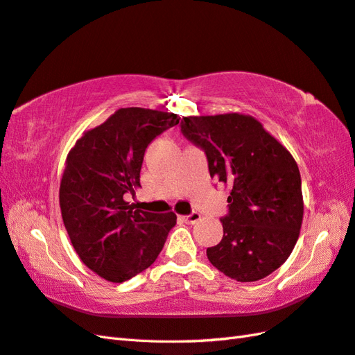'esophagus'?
Here are the masks:
<instances>
[{"label": "esophagus", "mask_w": 355, "mask_h": 355, "mask_svg": "<svg viewBox=\"0 0 355 355\" xmlns=\"http://www.w3.org/2000/svg\"><path fill=\"white\" fill-rule=\"evenodd\" d=\"M181 219H183L186 224H195V222H198L201 219V215L198 211H192L191 215H187V216H181Z\"/></svg>", "instance_id": "34e87169"}]
</instances>
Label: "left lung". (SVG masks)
Returning a JSON list of instances; mask_svg holds the SVG:
<instances>
[{
    "instance_id": "obj_1",
    "label": "left lung",
    "mask_w": 355,
    "mask_h": 355,
    "mask_svg": "<svg viewBox=\"0 0 355 355\" xmlns=\"http://www.w3.org/2000/svg\"><path fill=\"white\" fill-rule=\"evenodd\" d=\"M181 133L201 148L210 177L230 186L224 236L207 248L218 270L241 283L277 270L300 237L301 175L292 154L252 116H189Z\"/></svg>"
}]
</instances>
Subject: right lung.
Segmentation results:
<instances>
[{
	"instance_id": "add662e5",
	"label": "right lung",
	"mask_w": 355,
	"mask_h": 355,
	"mask_svg": "<svg viewBox=\"0 0 355 355\" xmlns=\"http://www.w3.org/2000/svg\"><path fill=\"white\" fill-rule=\"evenodd\" d=\"M178 122L175 113L119 109L68 154L59 193L63 224L81 261L107 282L150 268L177 224L175 213L135 210L125 196L140 186L148 145Z\"/></svg>"
}]
</instances>
